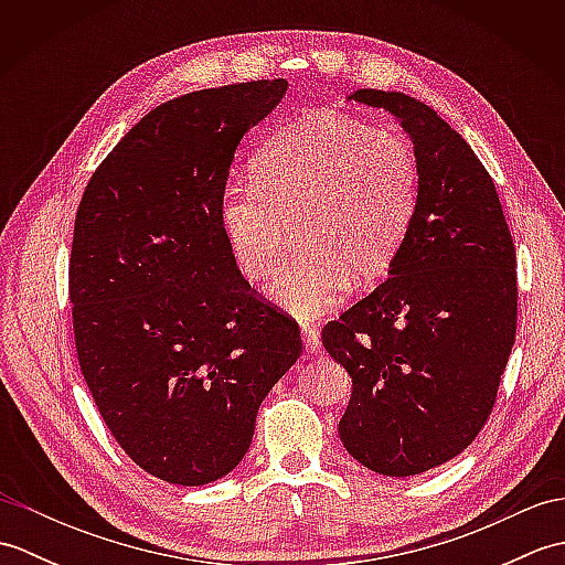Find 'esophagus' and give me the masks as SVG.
I'll return each instance as SVG.
<instances>
[{"mask_svg":"<svg viewBox=\"0 0 565 565\" xmlns=\"http://www.w3.org/2000/svg\"><path fill=\"white\" fill-rule=\"evenodd\" d=\"M301 338H303V344H306V352L308 354H320L322 344H320V334H318L316 326H303L301 328Z\"/></svg>","mask_w":565,"mask_h":565,"instance_id":"esophagus-1","label":"esophagus"}]
</instances>
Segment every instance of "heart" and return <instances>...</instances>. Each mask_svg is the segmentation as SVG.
Listing matches in <instances>:
<instances>
[{"label": "heart", "instance_id": "1", "mask_svg": "<svg viewBox=\"0 0 565 565\" xmlns=\"http://www.w3.org/2000/svg\"><path fill=\"white\" fill-rule=\"evenodd\" d=\"M417 154L395 130L332 114L284 126L252 160V184L227 189L221 223L237 267L252 281L279 267L289 223L298 252L271 286L298 318L338 306L359 284L393 267L417 209Z\"/></svg>", "mask_w": 565, "mask_h": 565}]
</instances>
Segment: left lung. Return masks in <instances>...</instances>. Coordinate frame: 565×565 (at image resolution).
Returning a JSON list of instances; mask_svg holds the SVG:
<instances>
[{
  "label": "left lung",
  "mask_w": 565,
  "mask_h": 565,
  "mask_svg": "<svg viewBox=\"0 0 565 565\" xmlns=\"http://www.w3.org/2000/svg\"><path fill=\"white\" fill-rule=\"evenodd\" d=\"M352 97L401 118L419 191L391 276L322 344L352 376L347 451L403 478L461 454L493 413L518 334V255L493 177L444 118L401 92Z\"/></svg>",
  "instance_id": "obj_1"
}]
</instances>
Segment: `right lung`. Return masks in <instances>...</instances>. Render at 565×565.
I'll return each mask as SVG.
<instances>
[{
  "mask_svg": "<svg viewBox=\"0 0 565 565\" xmlns=\"http://www.w3.org/2000/svg\"><path fill=\"white\" fill-rule=\"evenodd\" d=\"M286 89L255 79L160 104L94 170L75 215L82 376L118 447L167 483L231 473L303 352L298 322L243 279L221 223L237 142Z\"/></svg>",
  "mask_w": 565,
  "mask_h": 565,
  "instance_id": "add662e5",
  "label": "right lung"
}]
</instances>
